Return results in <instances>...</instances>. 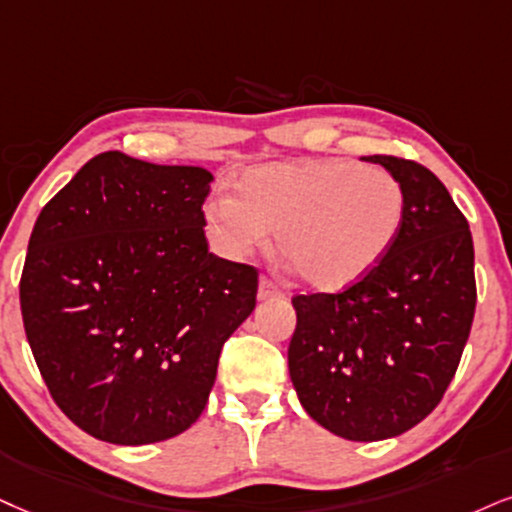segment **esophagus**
I'll use <instances>...</instances> for the list:
<instances>
[{
	"label": "esophagus",
	"instance_id": "1",
	"mask_svg": "<svg viewBox=\"0 0 512 512\" xmlns=\"http://www.w3.org/2000/svg\"><path fill=\"white\" fill-rule=\"evenodd\" d=\"M280 289H277L275 282H270L268 277H263L261 282H258V301H270V299H282Z\"/></svg>",
	"mask_w": 512,
	"mask_h": 512
}]
</instances>
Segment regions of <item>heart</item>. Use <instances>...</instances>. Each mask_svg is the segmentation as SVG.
<instances>
[{
	"label": "heart",
	"mask_w": 512,
	"mask_h": 512,
	"mask_svg": "<svg viewBox=\"0 0 512 512\" xmlns=\"http://www.w3.org/2000/svg\"><path fill=\"white\" fill-rule=\"evenodd\" d=\"M406 218L396 175L346 159L266 163L239 178L235 197L206 201L204 227L218 254L244 261L268 242L318 292L361 282L387 256Z\"/></svg>",
	"instance_id": "b5f03b06"
}]
</instances>
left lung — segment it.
<instances>
[{
  "label": "left lung",
  "instance_id": "8db88e82",
  "mask_svg": "<svg viewBox=\"0 0 512 512\" xmlns=\"http://www.w3.org/2000/svg\"><path fill=\"white\" fill-rule=\"evenodd\" d=\"M396 175L406 218L361 282L339 294L294 296L289 377L301 406L337 437H399L437 408L475 318L470 225L432 170L363 156Z\"/></svg>",
  "mask_w": 512,
  "mask_h": 512
}]
</instances>
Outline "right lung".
<instances>
[{
  "label": "right lung",
  "mask_w": 512,
  "mask_h": 512,
  "mask_svg": "<svg viewBox=\"0 0 512 512\" xmlns=\"http://www.w3.org/2000/svg\"><path fill=\"white\" fill-rule=\"evenodd\" d=\"M211 180L104 151L35 220L25 337L56 406L92 437L142 446L192 427L254 311L256 268L208 251Z\"/></svg>",
  "instance_id": "1"
}]
</instances>
